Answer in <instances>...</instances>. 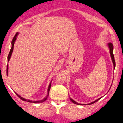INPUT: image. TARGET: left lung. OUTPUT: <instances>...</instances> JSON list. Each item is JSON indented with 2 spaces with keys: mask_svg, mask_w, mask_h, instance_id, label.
<instances>
[{
  "mask_svg": "<svg viewBox=\"0 0 123 123\" xmlns=\"http://www.w3.org/2000/svg\"><path fill=\"white\" fill-rule=\"evenodd\" d=\"M108 47H109V51H110V54H111V60H112V62H113V66H114V69L115 68V66H116V63H115V57H114V55H113V46L112 43H108ZM102 98V97H101ZM101 98H98V99L95 100V101H94V102H91L90 103V104H88V105H91V104H94V103L97 102V101H98V100H99L100 99H101ZM70 101L72 102L73 104H77V105H81L82 104H78V103H77L76 102H75V101H74V100H73L72 99L70 98Z\"/></svg>",
  "mask_w": 123,
  "mask_h": 123,
  "instance_id": "8db88e82",
  "label": "left lung"
}]
</instances>
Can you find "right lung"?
Listing matches in <instances>:
<instances>
[{
    "label": "right lung",
    "mask_w": 123,
    "mask_h": 123,
    "mask_svg": "<svg viewBox=\"0 0 123 123\" xmlns=\"http://www.w3.org/2000/svg\"><path fill=\"white\" fill-rule=\"evenodd\" d=\"M18 35V33H16V34L15 35L14 37H13V39H12V48H11L10 49V53L8 54V57H7V61L8 62L9 61L10 59L11 58V56H12V51H13V49H14V43L15 42V40H16L17 39V36ZM8 64L7 65V76L8 75ZM51 81L50 84H49V88H48V90H47V95L46 96V97H45L42 100H39V101H30V100H28V99H26L22 98V97H21L20 95H18V94H17L16 92H15V94H16V95L18 96V97H19V98L21 99H22V101H26V102H31V103H35V104H38V103H42V102H44L45 101H46V99H47L48 97H49V91H50V88H51Z\"/></svg>",
    "instance_id": "right-lung-1"
}]
</instances>
